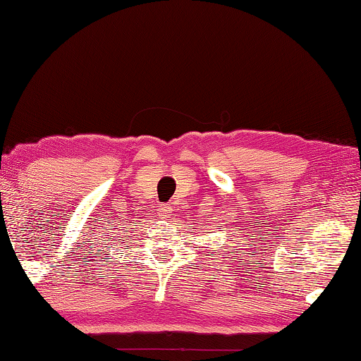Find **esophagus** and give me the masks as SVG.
<instances>
[{
    "label": "esophagus",
    "instance_id": "34e87169",
    "mask_svg": "<svg viewBox=\"0 0 361 361\" xmlns=\"http://www.w3.org/2000/svg\"><path fill=\"white\" fill-rule=\"evenodd\" d=\"M161 212H163V216L164 218H168L172 212H174V207H171V205H164L163 208H161Z\"/></svg>",
    "mask_w": 361,
    "mask_h": 361
}]
</instances>
